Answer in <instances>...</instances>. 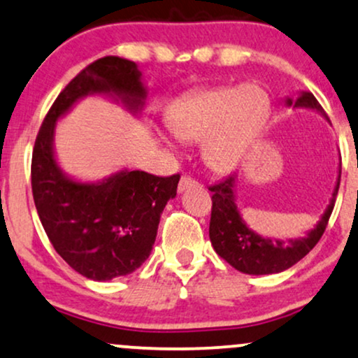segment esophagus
Listing matches in <instances>:
<instances>
[{"instance_id": "34e87169", "label": "esophagus", "mask_w": 358, "mask_h": 358, "mask_svg": "<svg viewBox=\"0 0 358 358\" xmlns=\"http://www.w3.org/2000/svg\"><path fill=\"white\" fill-rule=\"evenodd\" d=\"M196 185H198V182H195V180H193L192 176L185 175V176H182V178H180V183H178V192H180V193H183L185 190H188V188L196 187Z\"/></svg>"}]
</instances>
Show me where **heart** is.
<instances>
[{
	"instance_id": "1",
	"label": "heart",
	"mask_w": 358,
	"mask_h": 358,
	"mask_svg": "<svg viewBox=\"0 0 358 358\" xmlns=\"http://www.w3.org/2000/svg\"><path fill=\"white\" fill-rule=\"evenodd\" d=\"M270 108L268 93L255 83L217 86L183 98L166 120L178 140H201V157L212 170L231 171L255 146Z\"/></svg>"
}]
</instances>
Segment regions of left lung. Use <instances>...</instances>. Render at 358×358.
<instances>
[{
	"label": "left lung",
	"instance_id": "left-lung-1",
	"mask_svg": "<svg viewBox=\"0 0 358 358\" xmlns=\"http://www.w3.org/2000/svg\"><path fill=\"white\" fill-rule=\"evenodd\" d=\"M287 106L294 108L315 110L325 116L324 108L310 92H300L296 98H287ZM329 120V118H327ZM236 175L228 176L225 182L213 185L208 190L212 196V218H210V242L215 252L227 260L234 268L248 275L280 273L294 266L318 243L324 235L327 223L334 210L335 198L340 187V170L335 183L331 200L320 220L305 236L290 240H277L258 235L253 231L240 215L235 198Z\"/></svg>",
	"mask_w": 358,
	"mask_h": 358
}]
</instances>
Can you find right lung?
I'll return each instance as SVG.
<instances>
[{
    "label": "right lung",
    "mask_w": 358,
    "mask_h": 358,
    "mask_svg": "<svg viewBox=\"0 0 358 358\" xmlns=\"http://www.w3.org/2000/svg\"><path fill=\"white\" fill-rule=\"evenodd\" d=\"M88 94H103L138 115L146 88L136 63L105 56L86 66L58 94L34 141L31 188L41 225L58 255L94 282L135 272L152 253L166 201L180 175L122 170L100 182H80L56 162L55 127Z\"/></svg>",
    "instance_id": "right-lung-1"
}]
</instances>
